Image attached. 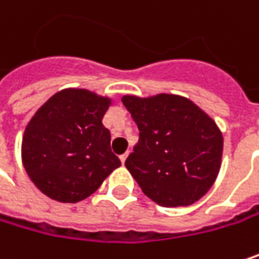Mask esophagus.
<instances>
[{
	"label": "esophagus",
	"instance_id": "1",
	"mask_svg": "<svg viewBox=\"0 0 259 259\" xmlns=\"http://www.w3.org/2000/svg\"><path fill=\"white\" fill-rule=\"evenodd\" d=\"M127 155H129V153H124L123 155H120V160H121V163H124V161H126Z\"/></svg>",
	"mask_w": 259,
	"mask_h": 259
}]
</instances>
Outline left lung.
<instances>
[{"label": "left lung", "instance_id": "left-lung-1", "mask_svg": "<svg viewBox=\"0 0 259 259\" xmlns=\"http://www.w3.org/2000/svg\"><path fill=\"white\" fill-rule=\"evenodd\" d=\"M139 129L126 167L147 197L164 207L190 206L215 184L224 138L215 120L188 98L158 93L124 95Z\"/></svg>", "mask_w": 259, "mask_h": 259}]
</instances>
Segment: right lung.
<instances>
[{
	"mask_svg": "<svg viewBox=\"0 0 259 259\" xmlns=\"http://www.w3.org/2000/svg\"><path fill=\"white\" fill-rule=\"evenodd\" d=\"M112 99L87 89H63L36 109L22 138V163L47 197L78 203L121 166L102 124Z\"/></svg>",
	"mask_w": 259,
	"mask_h": 259,
	"instance_id": "1",
	"label": "right lung"
}]
</instances>
